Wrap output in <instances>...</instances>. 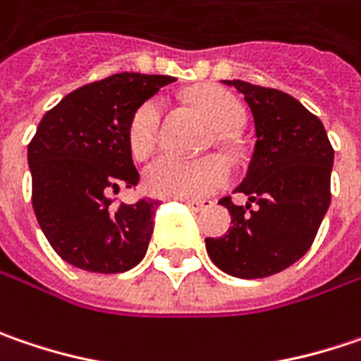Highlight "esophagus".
I'll list each match as a JSON object with an SVG mask.
<instances>
[{
    "mask_svg": "<svg viewBox=\"0 0 361 361\" xmlns=\"http://www.w3.org/2000/svg\"><path fill=\"white\" fill-rule=\"evenodd\" d=\"M180 203H185L192 211H201V209L211 207V201H205V199H180Z\"/></svg>",
    "mask_w": 361,
    "mask_h": 361,
    "instance_id": "esophagus-1",
    "label": "esophagus"
}]
</instances>
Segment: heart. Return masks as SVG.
I'll list each match as a JSON object with an SVG mask.
<instances>
[{
	"label": "heart",
	"instance_id": "b5f03b06",
	"mask_svg": "<svg viewBox=\"0 0 361 361\" xmlns=\"http://www.w3.org/2000/svg\"><path fill=\"white\" fill-rule=\"evenodd\" d=\"M195 105L207 116L211 126L221 132L235 130L243 118L240 101L221 87H201L192 93ZM162 101H144L128 126V146L135 158H146L160 137ZM231 178V169L219 156H205L199 160H183L171 154L156 158L144 171V189L164 199H199L224 189Z\"/></svg>",
	"mask_w": 361,
	"mask_h": 361
}]
</instances>
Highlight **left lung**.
Wrapping results in <instances>:
<instances>
[{"label":"left lung","instance_id":"obj_1","mask_svg":"<svg viewBox=\"0 0 361 361\" xmlns=\"http://www.w3.org/2000/svg\"><path fill=\"white\" fill-rule=\"evenodd\" d=\"M233 85L247 103L256 146L238 192L219 203L229 209L226 235L207 238L209 258L235 279H266L300 260L315 240L331 203L334 148L321 119L279 89L245 81Z\"/></svg>","mask_w":361,"mask_h":361}]
</instances>
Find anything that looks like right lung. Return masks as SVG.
<instances>
[{
	"mask_svg": "<svg viewBox=\"0 0 361 361\" xmlns=\"http://www.w3.org/2000/svg\"><path fill=\"white\" fill-rule=\"evenodd\" d=\"M174 81L119 73L82 85L46 111L27 144L32 207L54 252L87 272L118 274L140 264L160 201L114 205L140 183L128 146L134 111Z\"/></svg>",
	"mask_w": 361,
	"mask_h": 361,
	"instance_id": "1",
	"label": "right lung"
}]
</instances>
